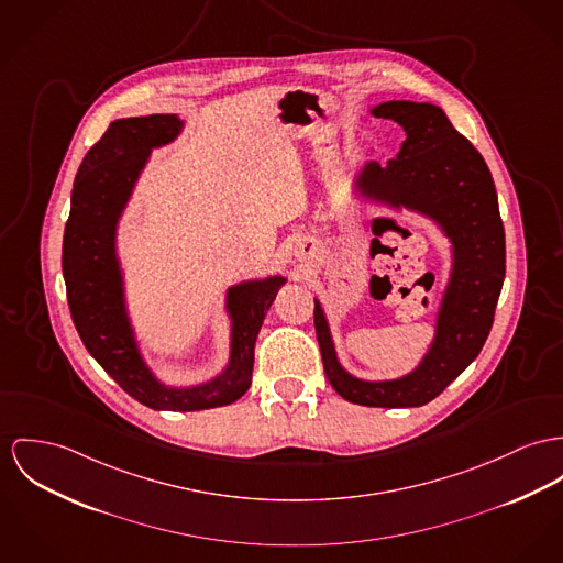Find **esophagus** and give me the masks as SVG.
Segmentation results:
<instances>
[{"label": "esophagus", "instance_id": "34e87169", "mask_svg": "<svg viewBox=\"0 0 563 563\" xmlns=\"http://www.w3.org/2000/svg\"><path fill=\"white\" fill-rule=\"evenodd\" d=\"M314 251V246H312V242H308V240H303L302 244H300V249H298V257H302V255H310Z\"/></svg>", "mask_w": 563, "mask_h": 563}]
</instances>
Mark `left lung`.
I'll list each match as a JSON object with an SVG mask.
<instances>
[{
    "label": "left lung",
    "mask_w": 563,
    "mask_h": 563,
    "mask_svg": "<svg viewBox=\"0 0 563 563\" xmlns=\"http://www.w3.org/2000/svg\"><path fill=\"white\" fill-rule=\"evenodd\" d=\"M402 126L396 158L366 163L355 192L391 210L431 218L452 244V267L434 317L433 343L420 364L386 382H366L339 362L330 323L314 300V332L325 377L345 400L364 407H420L448 388L488 339L506 276V233L490 172L476 147L431 102L388 100L371 109Z\"/></svg>",
    "instance_id": "8db88e82"
}]
</instances>
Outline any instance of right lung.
<instances>
[{
	"label": "right lung",
	"mask_w": 563,
	"mask_h": 563,
	"mask_svg": "<svg viewBox=\"0 0 563 563\" xmlns=\"http://www.w3.org/2000/svg\"><path fill=\"white\" fill-rule=\"evenodd\" d=\"M181 129L184 122L177 115L111 122L75 177L62 249L68 306L84 345L120 388L158 411H201L244 396L251 388L255 343L265 312L287 283L285 276H267L227 289L231 351L214 379L192 388H172L152 373L130 323L118 257V224L152 150L175 141Z\"/></svg>",
	"instance_id": "right-lung-1"
}]
</instances>
